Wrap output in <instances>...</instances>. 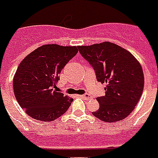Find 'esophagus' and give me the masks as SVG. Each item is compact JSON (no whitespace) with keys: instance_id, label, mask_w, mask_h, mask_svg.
Listing matches in <instances>:
<instances>
[{"instance_id":"1","label":"esophagus","mask_w":158,"mask_h":158,"mask_svg":"<svg viewBox=\"0 0 158 158\" xmlns=\"http://www.w3.org/2000/svg\"><path fill=\"white\" fill-rule=\"evenodd\" d=\"M80 97H81L82 98H84V99H85V100H89L90 98H91V97H90V96L89 94L80 95Z\"/></svg>"}]
</instances>
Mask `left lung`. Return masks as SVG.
<instances>
[{
	"label": "left lung",
	"instance_id": "1",
	"mask_svg": "<svg viewBox=\"0 0 158 158\" xmlns=\"http://www.w3.org/2000/svg\"><path fill=\"white\" fill-rule=\"evenodd\" d=\"M82 56L94 69L105 95L97 98L93 115L106 123L121 121L135 108L143 94L144 74L139 61L128 50L112 42L80 45Z\"/></svg>",
	"mask_w": 158,
	"mask_h": 158
}]
</instances>
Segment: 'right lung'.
Wrapping results in <instances>:
<instances>
[{"mask_svg": "<svg viewBox=\"0 0 158 158\" xmlns=\"http://www.w3.org/2000/svg\"><path fill=\"white\" fill-rule=\"evenodd\" d=\"M79 46L44 44L30 53L13 78L16 100L32 118L51 122L65 113L73 98L56 89L61 70L76 55Z\"/></svg>", "mask_w": 158, "mask_h": 158, "instance_id": "right-lung-1", "label": "right lung"}]
</instances>
